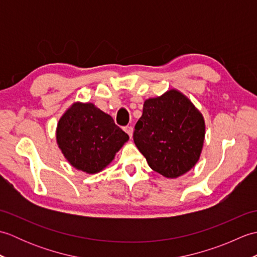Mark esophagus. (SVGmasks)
<instances>
[{"mask_svg": "<svg viewBox=\"0 0 257 257\" xmlns=\"http://www.w3.org/2000/svg\"><path fill=\"white\" fill-rule=\"evenodd\" d=\"M123 130L125 133L128 134V136L130 138H133V134H134V128L132 127V125H127V127H124Z\"/></svg>", "mask_w": 257, "mask_h": 257, "instance_id": "obj_1", "label": "esophagus"}]
</instances>
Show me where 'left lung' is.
<instances>
[{
    "mask_svg": "<svg viewBox=\"0 0 257 257\" xmlns=\"http://www.w3.org/2000/svg\"><path fill=\"white\" fill-rule=\"evenodd\" d=\"M205 123L189 98L171 89L144 103L135 125L134 141L152 170L178 178L198 162L204 143Z\"/></svg>",
    "mask_w": 257,
    "mask_h": 257,
    "instance_id": "obj_1",
    "label": "left lung"
}]
</instances>
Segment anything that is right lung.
<instances>
[{"label": "right lung", "instance_id": "right-lung-1", "mask_svg": "<svg viewBox=\"0 0 257 257\" xmlns=\"http://www.w3.org/2000/svg\"><path fill=\"white\" fill-rule=\"evenodd\" d=\"M56 139L70 165L92 174L113 160L129 136L94 103L75 102L59 119Z\"/></svg>", "mask_w": 257, "mask_h": 257}]
</instances>
